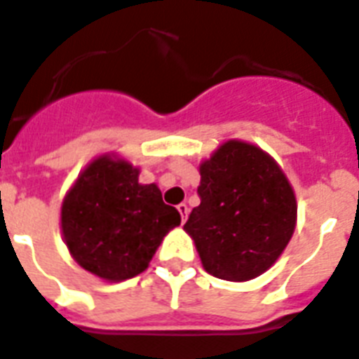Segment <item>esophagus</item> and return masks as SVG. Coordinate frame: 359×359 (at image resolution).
<instances>
[{"label": "esophagus", "instance_id": "esophagus-1", "mask_svg": "<svg viewBox=\"0 0 359 359\" xmlns=\"http://www.w3.org/2000/svg\"><path fill=\"white\" fill-rule=\"evenodd\" d=\"M177 210H179L180 219H182V223H184L186 217H188V205H186V203H180V205L177 206Z\"/></svg>", "mask_w": 359, "mask_h": 359}]
</instances>
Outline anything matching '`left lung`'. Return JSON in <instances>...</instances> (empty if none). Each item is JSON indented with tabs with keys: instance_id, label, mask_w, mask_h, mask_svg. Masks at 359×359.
Here are the masks:
<instances>
[{
	"instance_id": "1",
	"label": "left lung",
	"mask_w": 359,
	"mask_h": 359,
	"mask_svg": "<svg viewBox=\"0 0 359 359\" xmlns=\"http://www.w3.org/2000/svg\"><path fill=\"white\" fill-rule=\"evenodd\" d=\"M201 184L184 230L215 278L245 282L278 260L297 223L290 180L269 154L229 140L199 168Z\"/></svg>"
}]
</instances>
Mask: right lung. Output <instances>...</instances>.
I'll return each instance as SVG.
<instances>
[{
	"mask_svg": "<svg viewBox=\"0 0 359 359\" xmlns=\"http://www.w3.org/2000/svg\"><path fill=\"white\" fill-rule=\"evenodd\" d=\"M140 170L103 154L90 162L64 197L60 226L83 269L121 282L147 269L164 236L180 225L156 184H140Z\"/></svg>",
	"mask_w": 359,
	"mask_h": 359,
	"instance_id": "add662e5",
	"label": "right lung"
}]
</instances>
